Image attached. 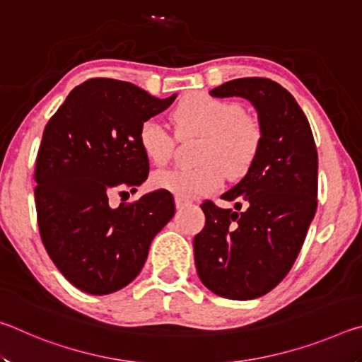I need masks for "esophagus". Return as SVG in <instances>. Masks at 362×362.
Masks as SVG:
<instances>
[{"label":"esophagus","instance_id":"1","mask_svg":"<svg viewBox=\"0 0 362 362\" xmlns=\"http://www.w3.org/2000/svg\"><path fill=\"white\" fill-rule=\"evenodd\" d=\"M188 204H189L188 201L182 199V198H175V206H177V209H183V207H187Z\"/></svg>","mask_w":362,"mask_h":362}]
</instances>
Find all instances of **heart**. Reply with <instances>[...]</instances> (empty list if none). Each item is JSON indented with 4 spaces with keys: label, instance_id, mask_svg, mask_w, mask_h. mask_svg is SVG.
<instances>
[{
    "label": "heart",
    "instance_id": "heart-1",
    "mask_svg": "<svg viewBox=\"0 0 362 362\" xmlns=\"http://www.w3.org/2000/svg\"><path fill=\"white\" fill-rule=\"evenodd\" d=\"M173 118L182 134H204L196 158L203 164L159 170L153 175V185L168 189L177 198L196 199L212 194L222 187L225 173L230 179L247 174L262 150V124L235 100L194 93L183 97ZM137 140L146 159L156 166H164L173 156L175 139L158 118L140 124Z\"/></svg>",
    "mask_w": 362,
    "mask_h": 362
}]
</instances>
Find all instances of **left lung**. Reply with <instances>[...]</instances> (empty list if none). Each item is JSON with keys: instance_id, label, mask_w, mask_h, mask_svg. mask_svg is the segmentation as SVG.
Wrapping results in <instances>:
<instances>
[{"instance_id": "1", "label": "left lung", "mask_w": 362, "mask_h": 362, "mask_svg": "<svg viewBox=\"0 0 362 362\" xmlns=\"http://www.w3.org/2000/svg\"><path fill=\"white\" fill-rule=\"evenodd\" d=\"M254 103L262 150L240 183L222 194L236 209L206 199L194 236L198 276L207 289L250 300L274 289L296 263L317 207V151L310 122L289 90L268 78H240L211 90Z\"/></svg>"}]
</instances>
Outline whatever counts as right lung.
I'll list each match as a JSON object with an SVG mask.
<instances>
[{
	"instance_id": "right-lung-1",
	"label": "right lung",
	"mask_w": 362,
	"mask_h": 362,
	"mask_svg": "<svg viewBox=\"0 0 362 362\" xmlns=\"http://www.w3.org/2000/svg\"><path fill=\"white\" fill-rule=\"evenodd\" d=\"M174 99L93 78L47 121L35 163L36 220L49 257L83 292L105 296L136 279L153 238L174 216L168 189L118 207L108 203L110 194L134 193L146 180L150 163L139 127Z\"/></svg>"
}]
</instances>
